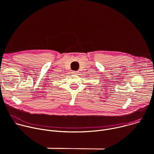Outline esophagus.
I'll return each instance as SVG.
<instances>
[{
  "mask_svg": "<svg viewBox=\"0 0 154 154\" xmlns=\"http://www.w3.org/2000/svg\"><path fill=\"white\" fill-rule=\"evenodd\" d=\"M77 72H78L77 71H72V72H71V73H72V74H77Z\"/></svg>",
  "mask_w": 154,
  "mask_h": 154,
  "instance_id": "esophagus-1",
  "label": "esophagus"
}]
</instances>
